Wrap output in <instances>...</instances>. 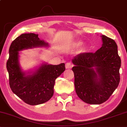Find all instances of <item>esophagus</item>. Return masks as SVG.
I'll return each instance as SVG.
<instances>
[{
    "instance_id": "esophagus-1",
    "label": "esophagus",
    "mask_w": 127,
    "mask_h": 127,
    "mask_svg": "<svg viewBox=\"0 0 127 127\" xmlns=\"http://www.w3.org/2000/svg\"><path fill=\"white\" fill-rule=\"evenodd\" d=\"M72 66H73V65L71 63H67L65 64V68L66 69L71 68Z\"/></svg>"
}]
</instances>
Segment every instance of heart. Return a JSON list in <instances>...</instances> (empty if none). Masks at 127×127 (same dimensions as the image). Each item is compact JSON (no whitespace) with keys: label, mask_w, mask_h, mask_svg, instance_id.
<instances>
[{"label":"heart","mask_w":127,"mask_h":127,"mask_svg":"<svg viewBox=\"0 0 127 127\" xmlns=\"http://www.w3.org/2000/svg\"><path fill=\"white\" fill-rule=\"evenodd\" d=\"M83 43V42L81 40H74L73 41L71 42L70 45V48L71 49H75L78 48V47L81 46L80 47V48L78 50L77 52V54H81L84 53V52H85L86 50V46L85 45H82Z\"/></svg>","instance_id":"1"}]
</instances>
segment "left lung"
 <instances>
[{"instance_id": "1", "label": "left lung", "mask_w": 127, "mask_h": 127, "mask_svg": "<svg viewBox=\"0 0 127 127\" xmlns=\"http://www.w3.org/2000/svg\"><path fill=\"white\" fill-rule=\"evenodd\" d=\"M102 45L95 53H84L72 59L74 85L77 95L84 102L99 104L106 102L120 82L121 59L117 45L102 35Z\"/></svg>"}]
</instances>
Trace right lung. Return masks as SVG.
<instances>
[{
  "label": "right lung",
  "instance_id": "add662e5",
  "mask_svg": "<svg viewBox=\"0 0 127 127\" xmlns=\"http://www.w3.org/2000/svg\"><path fill=\"white\" fill-rule=\"evenodd\" d=\"M49 47V43L33 33H23L11 43L6 67L11 91L24 102L38 105L48 102L53 95L55 79L65 71V64H49L43 62L34 68L23 71L20 64L22 50Z\"/></svg>",
  "mask_w": 127,
  "mask_h": 127
}]
</instances>
